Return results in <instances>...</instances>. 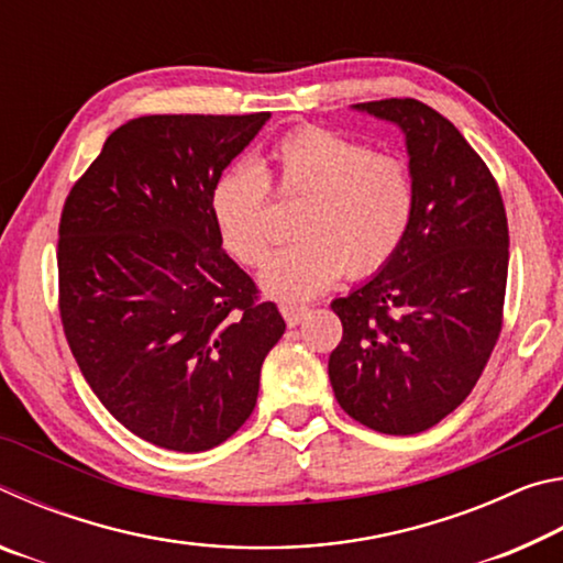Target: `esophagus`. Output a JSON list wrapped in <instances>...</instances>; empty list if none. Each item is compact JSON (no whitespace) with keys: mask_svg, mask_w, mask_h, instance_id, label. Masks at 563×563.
<instances>
[{"mask_svg":"<svg viewBox=\"0 0 563 563\" xmlns=\"http://www.w3.org/2000/svg\"><path fill=\"white\" fill-rule=\"evenodd\" d=\"M280 312H283V318H285V322H288V325L292 328V325H298V322H302L305 318L310 316V308H305V305H280Z\"/></svg>","mask_w":563,"mask_h":563,"instance_id":"esophagus-1","label":"esophagus"}]
</instances>
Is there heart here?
<instances>
[{"label":"heart","instance_id":"heart-1","mask_svg":"<svg viewBox=\"0 0 563 563\" xmlns=\"http://www.w3.org/2000/svg\"><path fill=\"white\" fill-rule=\"evenodd\" d=\"M271 194L300 201L290 245L263 268V288L280 300L325 292L342 273L362 278L383 268L402 245L415 213V176L407 161L322 126H298L275 141L258 168L228 166L211 190L221 243L255 268L271 251Z\"/></svg>","mask_w":563,"mask_h":563}]
</instances>
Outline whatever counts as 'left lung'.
Returning a JSON list of instances; mask_svg holds the SVG:
<instances>
[{
	"label": "left lung",
	"instance_id": "obj_1",
	"mask_svg": "<svg viewBox=\"0 0 563 563\" xmlns=\"http://www.w3.org/2000/svg\"><path fill=\"white\" fill-rule=\"evenodd\" d=\"M355 109L405 131L415 213L373 280L332 300L340 407L383 434H417L460 407L504 322L509 225L497 178L450 119L417 99Z\"/></svg>",
	"mask_w": 563,
	"mask_h": 563
}]
</instances>
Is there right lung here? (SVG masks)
I'll use <instances>...</instances> for the list:
<instances>
[{
	"label": "right lung",
	"instance_id": "right-lung-1",
	"mask_svg": "<svg viewBox=\"0 0 563 563\" xmlns=\"http://www.w3.org/2000/svg\"><path fill=\"white\" fill-rule=\"evenodd\" d=\"M271 119L164 113L123 123L66 196L59 316L101 405L141 440L213 450L241 430L285 332L221 251L211 190Z\"/></svg>",
	"mask_w": 563,
	"mask_h": 563
}]
</instances>
